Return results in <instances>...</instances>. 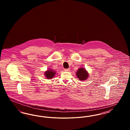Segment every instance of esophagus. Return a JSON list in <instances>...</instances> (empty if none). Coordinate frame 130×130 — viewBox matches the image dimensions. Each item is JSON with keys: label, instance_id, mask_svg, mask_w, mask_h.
Segmentation results:
<instances>
[{"label": "esophagus", "instance_id": "34e87169", "mask_svg": "<svg viewBox=\"0 0 130 130\" xmlns=\"http://www.w3.org/2000/svg\"><path fill=\"white\" fill-rule=\"evenodd\" d=\"M70 69L69 68V69H64V71H67V72H68V71H70Z\"/></svg>", "mask_w": 130, "mask_h": 130}]
</instances>
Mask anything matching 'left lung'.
<instances>
[{
	"instance_id": "obj_1",
	"label": "left lung",
	"mask_w": 130,
	"mask_h": 130,
	"mask_svg": "<svg viewBox=\"0 0 130 130\" xmlns=\"http://www.w3.org/2000/svg\"><path fill=\"white\" fill-rule=\"evenodd\" d=\"M76 76L80 80H84L87 79L88 77V74L85 69L84 68H79L77 72H76Z\"/></svg>"
}]
</instances>
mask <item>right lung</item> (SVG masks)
Listing matches in <instances>:
<instances>
[{
	"label": "right lung",
	"mask_w": 130,
	"mask_h": 130,
	"mask_svg": "<svg viewBox=\"0 0 130 130\" xmlns=\"http://www.w3.org/2000/svg\"><path fill=\"white\" fill-rule=\"evenodd\" d=\"M55 74H56V72L52 70H48L45 73V75L46 78L48 79H52L55 76Z\"/></svg>",
	"instance_id": "right-lung-1"
}]
</instances>
